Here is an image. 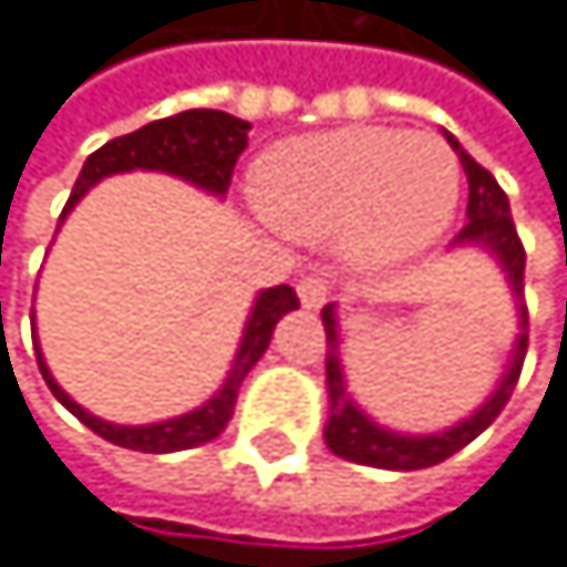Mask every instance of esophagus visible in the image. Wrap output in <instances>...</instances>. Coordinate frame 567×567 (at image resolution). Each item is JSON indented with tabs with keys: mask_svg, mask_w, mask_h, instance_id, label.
<instances>
[{
	"mask_svg": "<svg viewBox=\"0 0 567 567\" xmlns=\"http://www.w3.org/2000/svg\"><path fill=\"white\" fill-rule=\"evenodd\" d=\"M299 303H303L307 310H317V307H324L328 303V296H331V286H328V278L321 275H307V278H299Z\"/></svg>",
	"mask_w": 567,
	"mask_h": 567,
	"instance_id": "34e87169",
	"label": "esophagus"
}]
</instances>
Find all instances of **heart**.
Returning <instances> with one entry per match:
<instances>
[{
  "label": "heart",
  "mask_w": 567,
  "mask_h": 567,
  "mask_svg": "<svg viewBox=\"0 0 567 567\" xmlns=\"http://www.w3.org/2000/svg\"><path fill=\"white\" fill-rule=\"evenodd\" d=\"M254 183L264 215L286 233H342L360 264H395L452 225L462 162L437 133L346 126L271 147Z\"/></svg>",
  "instance_id": "heart-1"
}]
</instances>
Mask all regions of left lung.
<instances>
[{
	"instance_id": "8db88e82",
	"label": "left lung",
	"mask_w": 567,
	"mask_h": 567,
	"mask_svg": "<svg viewBox=\"0 0 567 567\" xmlns=\"http://www.w3.org/2000/svg\"><path fill=\"white\" fill-rule=\"evenodd\" d=\"M458 162L465 168V179H470V204H465V225L458 228L455 243H483L497 254V260L505 264V271L512 278L515 296L523 299V281H526V246L515 233L512 221V207L505 189L497 186V179L483 168L476 158H470L455 136H449ZM523 310V334H518L515 346V360L505 373V381L487 399V405L480 409L476 416H470L465 423L452 426L444 434H431V437H402L391 434L384 426L370 423L360 409L352 405L349 391H346V378H342V363H339V324H334V310L324 307L321 321H324V334H328V352H324V367H328V423H324V444L349 462L360 465H373V470H426V465H437L444 458H452L455 452H462L465 444L476 441L487 426L501 416V409L508 405L512 391L518 384V373H523V360H526V346H529V313L526 303H518Z\"/></svg>"
}]
</instances>
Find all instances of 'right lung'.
<instances>
[{
  "instance_id": "obj_1",
  "label": "right lung",
  "mask_w": 567,
  "mask_h": 567,
  "mask_svg": "<svg viewBox=\"0 0 567 567\" xmlns=\"http://www.w3.org/2000/svg\"><path fill=\"white\" fill-rule=\"evenodd\" d=\"M246 133H250V123H243V118H236V115L218 112V109H189L179 115L158 118V123H147V126L133 130L126 136H115V141H109L105 147H97L84 162V168H80V179L73 186L66 207H62V218H66L70 207L84 197L97 179L112 176V172H130V168L172 172V176H183L189 183L212 189V194H225L228 183H233V168H236L239 154L246 147ZM296 307H299V296L292 286H275L268 292H260L250 321H246L236 363H233V370H228V381L221 384V391L207 405L194 409V413L165 420V423L115 426V423L97 420L87 413V409H80L66 391L52 381L49 367H44V360H41V352H38V367H41V378L49 381L52 395L66 405L80 423L91 426L97 437H105V441L118 444V449H130V452H151V455L186 452V449H197V444L215 441L225 431L228 420H233L243 378L254 370V363L264 355V349H268L275 324Z\"/></svg>"
}]
</instances>
